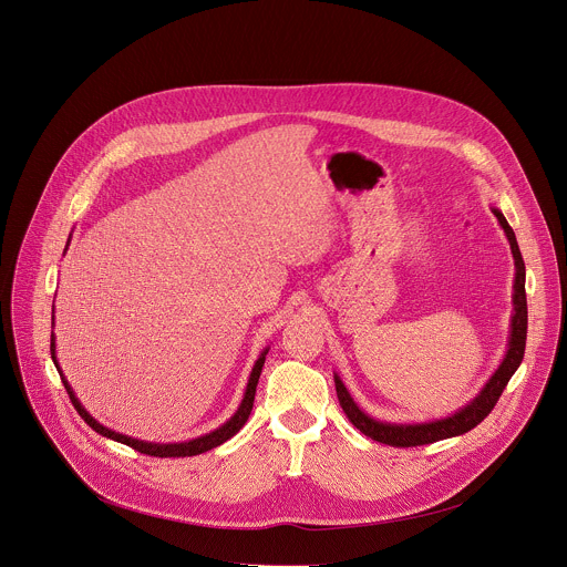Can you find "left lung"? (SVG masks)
<instances>
[{
    "instance_id": "left-lung-1",
    "label": "left lung",
    "mask_w": 567,
    "mask_h": 567,
    "mask_svg": "<svg viewBox=\"0 0 567 567\" xmlns=\"http://www.w3.org/2000/svg\"><path fill=\"white\" fill-rule=\"evenodd\" d=\"M493 214L497 216L502 229L506 231V238L511 243V251L515 258V293H513V318H511V338H508V351L502 360V364L497 367V371L491 375V380L484 384V389L460 411H455L449 417L442 420H433V422H417V424H395V422H382L375 420L371 415H367L351 398V393L347 391L344 382L340 380L338 373H333L336 380V391H338V400L342 411L347 413V417L351 420V424L355 429H360L367 437L389 444V446H424V444H433L440 440H449V437H457L464 435L468 431H473L477 424H482L488 413L495 409L497 400L502 398L506 384L511 382V378L515 375V371L519 369L522 360H524V351H526V333H528V302H526V265L515 238L513 227L508 225L506 216L493 207Z\"/></svg>"
}]
</instances>
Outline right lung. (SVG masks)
I'll list each match as a JSON object with an SVG mask.
<instances>
[{
	"label": "right lung",
	"instance_id": "obj_1",
	"mask_svg": "<svg viewBox=\"0 0 567 567\" xmlns=\"http://www.w3.org/2000/svg\"><path fill=\"white\" fill-rule=\"evenodd\" d=\"M68 243H70V238H68ZM65 249H68V245H65ZM52 313H54V307H52ZM52 327H54V316H52ZM267 351H269V347H265V349L260 351L258 360L254 362V369H251V373H249V380H247V389H245L243 402H240L238 411H236V413H234V415H231L223 426H218L216 431H212V433H207V435H200V437H196V440H189V442H178V444H154V442H143V440H134V437H127V435L114 433L112 429H107V426L99 424V422H96V420H94V417L83 409V404H81V402H79V398L74 395L72 386H70V384H68V380L63 378V371L59 369L56 353H54V333H50V353H52V362H54V367H56V371H59V375H61V382H63V386H65V391H68V395H70V402L74 404V409H76V413L81 415V420H83L92 431H96L99 435H103V437H107V440H114V442H121V444H125V446H130V449H134V451L143 453V455H154V457H192V455L207 453V451H212V449L220 446L223 442H227L229 437H234V435L245 426V422H247V417H249V413H251V409H254L256 386H258V378H260V373H262V364H265V355H267Z\"/></svg>",
	"mask_w": 567,
	"mask_h": 567
}]
</instances>
